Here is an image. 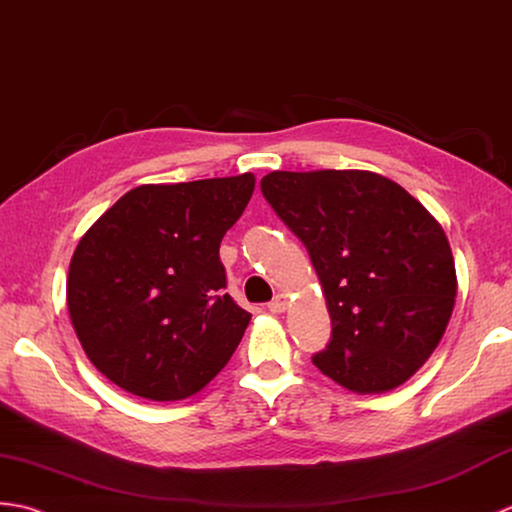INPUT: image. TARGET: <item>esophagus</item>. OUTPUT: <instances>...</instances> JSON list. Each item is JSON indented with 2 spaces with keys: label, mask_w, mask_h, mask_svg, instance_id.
Returning a JSON list of instances; mask_svg holds the SVG:
<instances>
[{
  "label": "esophagus",
  "mask_w": 512,
  "mask_h": 512,
  "mask_svg": "<svg viewBox=\"0 0 512 512\" xmlns=\"http://www.w3.org/2000/svg\"><path fill=\"white\" fill-rule=\"evenodd\" d=\"M287 304H289V300H287V295H282V293H278L274 300H271L269 304H267V309L271 311V313H282L287 309Z\"/></svg>",
  "instance_id": "obj_1"
}]
</instances>
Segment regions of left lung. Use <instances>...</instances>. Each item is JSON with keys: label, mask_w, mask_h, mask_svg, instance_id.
Wrapping results in <instances>:
<instances>
[{"label": "left lung", "mask_w": 512, "mask_h": 512, "mask_svg": "<svg viewBox=\"0 0 512 512\" xmlns=\"http://www.w3.org/2000/svg\"><path fill=\"white\" fill-rule=\"evenodd\" d=\"M260 190L324 287L333 333L315 366L355 392L410 379L456 302V265L436 219L399 184L363 170H276Z\"/></svg>", "instance_id": "obj_1"}]
</instances>
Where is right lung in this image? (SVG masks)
I'll use <instances>...</instances> for the list:
<instances>
[{
	"instance_id": "obj_1",
	"label": "right lung",
	"mask_w": 512,
	"mask_h": 512,
	"mask_svg": "<svg viewBox=\"0 0 512 512\" xmlns=\"http://www.w3.org/2000/svg\"><path fill=\"white\" fill-rule=\"evenodd\" d=\"M254 175L138 186L78 243L67 309L89 361L151 401H179L217 377L249 324L227 293L219 247Z\"/></svg>"
}]
</instances>
